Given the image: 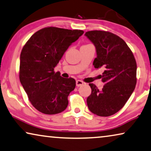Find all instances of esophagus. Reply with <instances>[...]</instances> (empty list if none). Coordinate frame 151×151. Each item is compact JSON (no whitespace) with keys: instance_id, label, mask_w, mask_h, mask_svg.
<instances>
[{"instance_id":"34e87169","label":"esophagus","mask_w":151,"mask_h":151,"mask_svg":"<svg viewBox=\"0 0 151 151\" xmlns=\"http://www.w3.org/2000/svg\"><path fill=\"white\" fill-rule=\"evenodd\" d=\"M83 84H84V83H83L82 81H81V80H77L76 81V85L77 87L81 86V85H83Z\"/></svg>"}]
</instances>
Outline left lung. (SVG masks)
<instances>
[{
    "label": "left lung",
    "mask_w": 151,
    "mask_h": 151,
    "mask_svg": "<svg viewBox=\"0 0 151 151\" xmlns=\"http://www.w3.org/2000/svg\"><path fill=\"white\" fill-rule=\"evenodd\" d=\"M85 35L93 42L97 57L93 65L102 68L104 85L99 90L89 83L91 93L87 99L89 111L96 115L109 116L124 106L136 85L137 64L133 53L117 35L102 30H92Z\"/></svg>",
    "instance_id": "obj_1"
}]
</instances>
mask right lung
I'll list each match as a JSON object with an SVG mask.
<instances>
[{
    "label": "right lung",
    "instance_id": "obj_1",
    "mask_svg": "<svg viewBox=\"0 0 151 151\" xmlns=\"http://www.w3.org/2000/svg\"><path fill=\"white\" fill-rule=\"evenodd\" d=\"M83 33L81 30L47 27L34 34L22 49L19 81L31 104L42 113L58 114L68 106V96L75 89L76 81L62 77L54 68Z\"/></svg>",
    "mask_w": 151,
    "mask_h": 151
}]
</instances>
